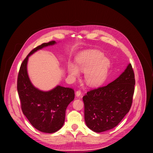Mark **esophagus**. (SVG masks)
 <instances>
[{"label": "esophagus", "instance_id": "34e87169", "mask_svg": "<svg viewBox=\"0 0 153 153\" xmlns=\"http://www.w3.org/2000/svg\"><path fill=\"white\" fill-rule=\"evenodd\" d=\"M80 95H81V91H77L76 92V96L77 97H79V96H80Z\"/></svg>", "mask_w": 153, "mask_h": 153}]
</instances>
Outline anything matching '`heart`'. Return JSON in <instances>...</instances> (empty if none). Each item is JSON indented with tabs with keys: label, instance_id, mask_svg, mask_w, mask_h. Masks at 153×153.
I'll use <instances>...</instances> for the list:
<instances>
[{
	"label": "heart",
	"instance_id": "heart-1",
	"mask_svg": "<svg viewBox=\"0 0 153 153\" xmlns=\"http://www.w3.org/2000/svg\"><path fill=\"white\" fill-rule=\"evenodd\" d=\"M77 66L70 63L68 73L73 78L79 75V71L85 72V82L90 86H97L106 80L110 62L99 51L90 50L83 52L77 59Z\"/></svg>",
	"mask_w": 153,
	"mask_h": 153
}]
</instances>
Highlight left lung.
Segmentation results:
<instances>
[{"label": "left lung", "mask_w": 153, "mask_h": 153, "mask_svg": "<svg viewBox=\"0 0 153 153\" xmlns=\"http://www.w3.org/2000/svg\"><path fill=\"white\" fill-rule=\"evenodd\" d=\"M134 85V73L129 63L114 81L87 93L83 97L86 126L96 133L116 126L131 106Z\"/></svg>", "instance_id": "left-lung-1"}]
</instances>
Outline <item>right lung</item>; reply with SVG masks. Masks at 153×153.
I'll use <instances>...</instances> for the list:
<instances>
[{"label": "right lung", "mask_w": 153, "mask_h": 153, "mask_svg": "<svg viewBox=\"0 0 153 153\" xmlns=\"http://www.w3.org/2000/svg\"><path fill=\"white\" fill-rule=\"evenodd\" d=\"M55 44L56 41H51L33 50L21 64L17 79V91L24 114L36 129L45 133H55L63 126L65 111L74 99V91L60 85L47 91L38 89L30 79L27 64L29 57L34 53Z\"/></svg>", "instance_id": "right-lung-1"}]
</instances>
